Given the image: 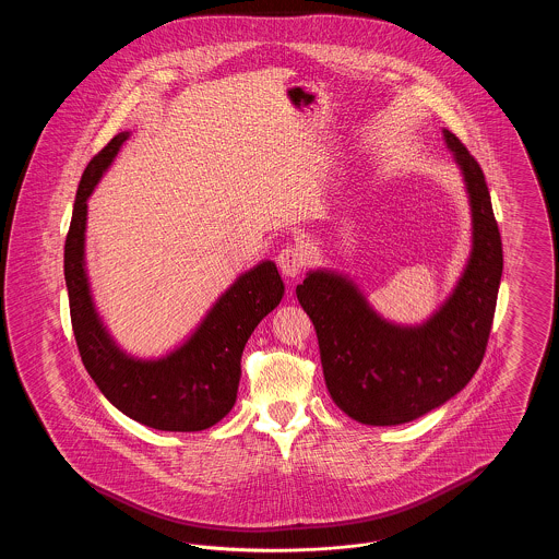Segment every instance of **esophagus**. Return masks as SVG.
Instances as JSON below:
<instances>
[{"label": "esophagus", "mask_w": 559, "mask_h": 559, "mask_svg": "<svg viewBox=\"0 0 559 559\" xmlns=\"http://www.w3.org/2000/svg\"><path fill=\"white\" fill-rule=\"evenodd\" d=\"M276 262H278V266H281L285 276L295 278L301 272V267L306 266V251L301 249V245H287L278 253Z\"/></svg>", "instance_id": "1"}]
</instances>
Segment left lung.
Masks as SVG:
<instances>
[{"instance_id": "left-lung-1", "label": "left lung", "mask_w": 559, "mask_h": 559, "mask_svg": "<svg viewBox=\"0 0 559 559\" xmlns=\"http://www.w3.org/2000/svg\"><path fill=\"white\" fill-rule=\"evenodd\" d=\"M442 133L472 210V251L444 304L421 324H396L346 274L310 270L295 289L317 329L331 399L365 426L408 424L442 406L469 383L488 344L503 245L478 160L454 133Z\"/></svg>"}]
</instances>
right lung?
<instances>
[{"mask_svg": "<svg viewBox=\"0 0 559 559\" xmlns=\"http://www.w3.org/2000/svg\"><path fill=\"white\" fill-rule=\"evenodd\" d=\"M130 132L117 133L81 176L64 242V281L81 360L108 402L142 426L201 431L222 421L237 402L240 356L260 320L283 299L276 264L242 272L217 297L185 344L160 358H135L117 346L100 319L85 270L87 199Z\"/></svg>", "mask_w": 559, "mask_h": 559, "instance_id": "1", "label": "right lung"}]
</instances>
